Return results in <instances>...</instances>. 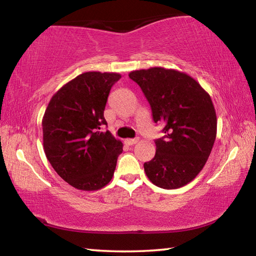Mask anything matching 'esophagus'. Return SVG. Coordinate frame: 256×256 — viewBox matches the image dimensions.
Listing matches in <instances>:
<instances>
[{
  "mask_svg": "<svg viewBox=\"0 0 256 256\" xmlns=\"http://www.w3.org/2000/svg\"><path fill=\"white\" fill-rule=\"evenodd\" d=\"M138 138H126V140H125L124 142L128 146H133V144H138Z\"/></svg>",
  "mask_w": 256,
  "mask_h": 256,
  "instance_id": "34e87169",
  "label": "esophagus"
}]
</instances>
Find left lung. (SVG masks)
<instances>
[{
    "mask_svg": "<svg viewBox=\"0 0 256 256\" xmlns=\"http://www.w3.org/2000/svg\"><path fill=\"white\" fill-rule=\"evenodd\" d=\"M151 106L164 136L156 140V154L144 162L146 175L162 188L175 190L198 175L216 136V115L210 94L196 80L174 68L130 72Z\"/></svg>",
    "mask_w": 256,
    "mask_h": 256,
    "instance_id": "obj_1",
    "label": "left lung"
}]
</instances>
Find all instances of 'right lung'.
<instances>
[{"mask_svg": "<svg viewBox=\"0 0 256 256\" xmlns=\"http://www.w3.org/2000/svg\"><path fill=\"white\" fill-rule=\"evenodd\" d=\"M115 72H84L50 98L42 118V144L52 167L73 188L97 190L112 180L123 144L110 132L104 110Z\"/></svg>", "mask_w": 256, "mask_h": 256, "instance_id": "1", "label": "right lung"}]
</instances>
